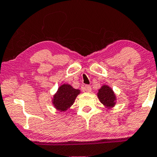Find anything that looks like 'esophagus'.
<instances>
[{"label": "esophagus", "instance_id": "obj_1", "mask_svg": "<svg viewBox=\"0 0 157 157\" xmlns=\"http://www.w3.org/2000/svg\"><path fill=\"white\" fill-rule=\"evenodd\" d=\"M82 89H83L84 91H86V92H90L92 88H91V86L89 85H85V86H82Z\"/></svg>", "mask_w": 157, "mask_h": 157}]
</instances>
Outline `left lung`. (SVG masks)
I'll return each instance as SVG.
<instances>
[{"label":"left lung","mask_w":157,"mask_h":157,"mask_svg":"<svg viewBox=\"0 0 157 157\" xmlns=\"http://www.w3.org/2000/svg\"><path fill=\"white\" fill-rule=\"evenodd\" d=\"M98 97L100 101L106 107H113L115 104V95L113 89L108 86H103L99 89L98 93Z\"/></svg>","instance_id":"obj_1"}]
</instances>
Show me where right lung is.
Here are the masks:
<instances>
[{
    "mask_svg": "<svg viewBox=\"0 0 157 157\" xmlns=\"http://www.w3.org/2000/svg\"><path fill=\"white\" fill-rule=\"evenodd\" d=\"M79 89H75L71 85L63 84L58 89L53 98V104L60 112L66 111L75 102L77 96L80 94Z\"/></svg>",
    "mask_w": 157,
    "mask_h": 157,
    "instance_id": "obj_1",
    "label": "right lung"
}]
</instances>
